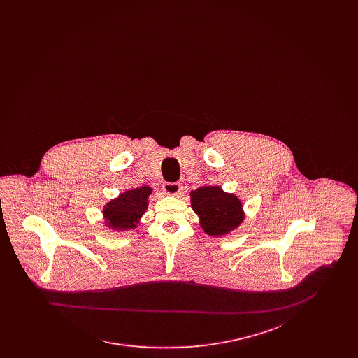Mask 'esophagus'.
Listing matches in <instances>:
<instances>
[{
	"mask_svg": "<svg viewBox=\"0 0 358 358\" xmlns=\"http://www.w3.org/2000/svg\"><path fill=\"white\" fill-rule=\"evenodd\" d=\"M164 192L166 193V194H169V196H178L180 193H181V185L178 184V182H165L164 184Z\"/></svg>",
	"mask_w": 358,
	"mask_h": 358,
	"instance_id": "esophagus-1",
	"label": "esophagus"
}]
</instances>
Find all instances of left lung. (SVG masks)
I'll list each match as a JSON object with an SVG mask.
<instances>
[{
	"mask_svg": "<svg viewBox=\"0 0 358 358\" xmlns=\"http://www.w3.org/2000/svg\"><path fill=\"white\" fill-rule=\"evenodd\" d=\"M190 205L206 235L225 236L244 222L243 204L236 194L220 187L204 185L190 190Z\"/></svg>",
	"mask_w": 358,
	"mask_h": 358,
	"instance_id": "8db88e82",
	"label": "left lung"
}]
</instances>
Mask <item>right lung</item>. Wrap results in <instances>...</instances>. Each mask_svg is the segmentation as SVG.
<instances>
[{
  "label": "right lung",
  "instance_id": "right-lung-1",
  "mask_svg": "<svg viewBox=\"0 0 358 358\" xmlns=\"http://www.w3.org/2000/svg\"><path fill=\"white\" fill-rule=\"evenodd\" d=\"M150 187H136L120 193L103 206L104 225L115 232H126L139 225V220L149 206Z\"/></svg>",
  "mask_w": 358,
  "mask_h": 358
}]
</instances>
